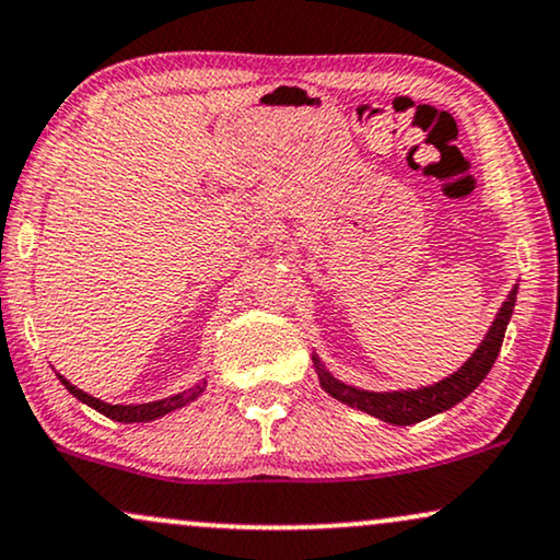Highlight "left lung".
I'll list each match as a JSON object with an SVG mask.
<instances>
[{"label": "left lung", "mask_w": 560, "mask_h": 560, "mask_svg": "<svg viewBox=\"0 0 560 560\" xmlns=\"http://www.w3.org/2000/svg\"><path fill=\"white\" fill-rule=\"evenodd\" d=\"M514 302H516V287L512 289V294H509L504 307L499 310L497 320H493L491 330H488V336L483 338V343H480L478 351L468 359V364H465L459 372L452 374V377L436 382V385L423 387V390H410V393H366L332 380L330 374L323 370L320 362L315 359L317 370H320L323 390L332 395L336 400L346 402V406L364 410V413H370L380 421L398 423V427H408V423H419L423 419H429V416L442 413V410L457 406L459 400L468 398L480 382L486 380V374L491 372V366L497 362L501 351V343H504V332H506L509 317L514 313Z\"/></svg>", "instance_id": "left-lung-1"}]
</instances>
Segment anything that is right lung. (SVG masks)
Instances as JSON below:
<instances>
[{
	"instance_id": "right-lung-1",
	"label": "right lung",
	"mask_w": 560,
	"mask_h": 560,
	"mask_svg": "<svg viewBox=\"0 0 560 560\" xmlns=\"http://www.w3.org/2000/svg\"><path fill=\"white\" fill-rule=\"evenodd\" d=\"M59 380H61V385L67 387V390L74 395L77 400L88 402V406H90V408H95L97 413L108 416V419H113V421H121V423H141V421L160 419V416L170 413V410L188 406V402H190V400H196L198 395L203 393V387H207V382H198V385H196V387H190V390L180 393V395H173V398L158 400V402H144V406H108V402H103V400L92 398V395H88V393L77 390V387L72 385V382L63 380L61 374H59Z\"/></svg>"
}]
</instances>
